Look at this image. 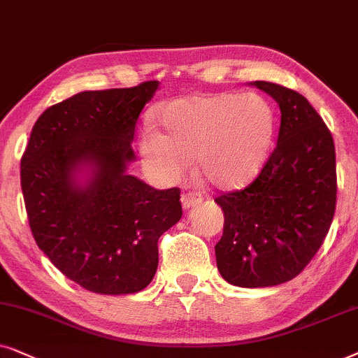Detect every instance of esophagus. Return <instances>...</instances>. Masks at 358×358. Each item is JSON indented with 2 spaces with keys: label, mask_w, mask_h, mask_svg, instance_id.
<instances>
[{
  "label": "esophagus",
  "mask_w": 358,
  "mask_h": 358,
  "mask_svg": "<svg viewBox=\"0 0 358 358\" xmlns=\"http://www.w3.org/2000/svg\"><path fill=\"white\" fill-rule=\"evenodd\" d=\"M201 201H203V196H201V193H198V192H188V193L182 194V204L185 209L196 206V204H199Z\"/></svg>",
  "instance_id": "esophagus-1"
}]
</instances>
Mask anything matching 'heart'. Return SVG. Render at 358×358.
Wrapping results in <instances>:
<instances>
[{"label":"heart","mask_w":358,"mask_h":358,"mask_svg":"<svg viewBox=\"0 0 358 358\" xmlns=\"http://www.w3.org/2000/svg\"><path fill=\"white\" fill-rule=\"evenodd\" d=\"M164 132L145 127L139 152L145 169L176 182L196 160L199 175L219 188H241L259 175L273 145L276 113L260 93L178 98L155 111Z\"/></svg>","instance_id":"obj_1"}]
</instances>
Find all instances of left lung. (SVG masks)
<instances>
[{
  "label": "left lung",
  "mask_w": 358,
  "mask_h": 358,
  "mask_svg": "<svg viewBox=\"0 0 358 358\" xmlns=\"http://www.w3.org/2000/svg\"><path fill=\"white\" fill-rule=\"evenodd\" d=\"M282 113L276 147L244 189L214 199L224 211L217 270L231 285L265 288L301 273L326 239L336 213V147L303 94L254 82Z\"/></svg>",
  "instance_id": "8db88e82"
}]
</instances>
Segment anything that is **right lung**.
Segmentation results:
<instances>
[{"mask_svg": "<svg viewBox=\"0 0 358 358\" xmlns=\"http://www.w3.org/2000/svg\"><path fill=\"white\" fill-rule=\"evenodd\" d=\"M159 82L82 92L47 108L21 159L36 244L80 287L99 294L144 289L159 239L182 217L180 188L155 189L126 173L137 117ZM88 168L87 182L78 171Z\"/></svg>", "mask_w": 358, "mask_h": 358, "instance_id": "obj_1", "label": "right lung"}]
</instances>
